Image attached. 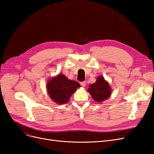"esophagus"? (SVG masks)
<instances>
[{
    "label": "esophagus",
    "instance_id": "1",
    "mask_svg": "<svg viewBox=\"0 0 154 154\" xmlns=\"http://www.w3.org/2000/svg\"><path fill=\"white\" fill-rule=\"evenodd\" d=\"M80 84H81V85H82V87H85L86 86V82H85V81H84V82H81V83H80Z\"/></svg>",
    "mask_w": 154,
    "mask_h": 154
}]
</instances>
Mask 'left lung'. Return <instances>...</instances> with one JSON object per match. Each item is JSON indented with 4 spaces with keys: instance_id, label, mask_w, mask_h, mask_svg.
Returning <instances> with one entry per match:
<instances>
[{
    "instance_id": "8db88e82",
    "label": "left lung",
    "mask_w": 154,
    "mask_h": 154,
    "mask_svg": "<svg viewBox=\"0 0 154 154\" xmlns=\"http://www.w3.org/2000/svg\"><path fill=\"white\" fill-rule=\"evenodd\" d=\"M87 91L92 96L93 100L100 103L108 99L112 93L109 83L102 76L97 77L96 82L90 85Z\"/></svg>"
}]
</instances>
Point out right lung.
Wrapping results in <instances>:
<instances>
[{
  "label": "right lung",
  "instance_id": "1",
  "mask_svg": "<svg viewBox=\"0 0 154 154\" xmlns=\"http://www.w3.org/2000/svg\"><path fill=\"white\" fill-rule=\"evenodd\" d=\"M80 87L78 82L69 80L62 74L50 79L47 83V90L51 99L59 105L68 102L70 97Z\"/></svg>",
  "mask_w": 154,
  "mask_h": 154
}]
</instances>
